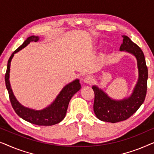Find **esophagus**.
I'll list each match as a JSON object with an SVG mask.
<instances>
[{
  "label": "esophagus",
  "mask_w": 154,
  "mask_h": 154,
  "mask_svg": "<svg viewBox=\"0 0 154 154\" xmlns=\"http://www.w3.org/2000/svg\"><path fill=\"white\" fill-rule=\"evenodd\" d=\"M92 80H93V79H92V76H90V75H86L83 79V82L86 84H90L92 82Z\"/></svg>",
  "instance_id": "esophagus-1"
}]
</instances>
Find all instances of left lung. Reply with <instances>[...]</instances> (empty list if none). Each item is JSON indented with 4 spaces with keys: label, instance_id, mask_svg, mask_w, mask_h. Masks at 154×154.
Segmentation results:
<instances>
[{
    "label": "left lung",
    "instance_id": "obj_1",
    "mask_svg": "<svg viewBox=\"0 0 154 154\" xmlns=\"http://www.w3.org/2000/svg\"><path fill=\"white\" fill-rule=\"evenodd\" d=\"M123 43L120 51L133 55L137 60L138 69V79L132 94L122 100L111 98L97 85H92L94 92V112L100 121L109 123L123 121L134 114L143 104L147 90L148 69L144 54L139 46L133 43L127 35H122Z\"/></svg>",
    "mask_w": 154,
    "mask_h": 154
}]
</instances>
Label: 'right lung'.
<instances>
[{
    "mask_svg": "<svg viewBox=\"0 0 154 154\" xmlns=\"http://www.w3.org/2000/svg\"><path fill=\"white\" fill-rule=\"evenodd\" d=\"M40 37L37 35H31L26 39L22 45L11 54L7 65V70L5 75V85L7 88L10 102L17 114L24 121L38 125H53L60 123L66 116L69 103L71 99L81 88L79 79L66 84L56 97L54 100L47 107L41 110H35L29 107L23 106L19 102L12 92L10 82V64L14 54L26 47L31 42H38Z\"/></svg>",
    "mask_w": 154,
    "mask_h": 154,
    "instance_id": "obj_1",
    "label": "right lung"
}]
</instances>
